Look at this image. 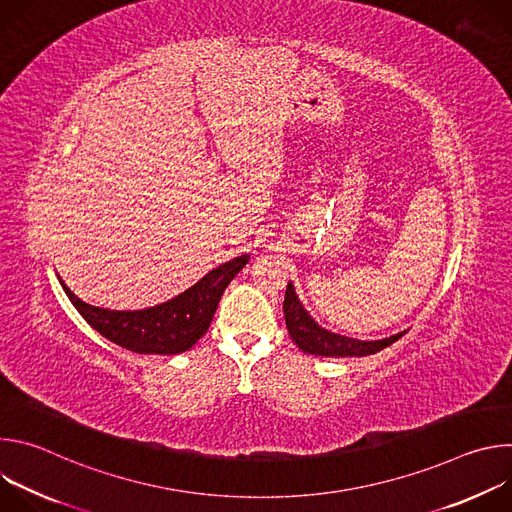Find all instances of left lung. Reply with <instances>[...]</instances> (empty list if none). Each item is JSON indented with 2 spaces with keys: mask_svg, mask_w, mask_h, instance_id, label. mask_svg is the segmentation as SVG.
I'll return each mask as SVG.
<instances>
[{
  "mask_svg": "<svg viewBox=\"0 0 512 512\" xmlns=\"http://www.w3.org/2000/svg\"><path fill=\"white\" fill-rule=\"evenodd\" d=\"M283 316L287 332L298 344V348L306 354L314 356H332V358H344V356H369L375 354L387 346H391L395 340H399L407 330L397 332L387 338L379 340H358L352 336H344L332 330H326L320 326L312 314L306 310V306L300 302L296 287L291 281H287L285 300H283Z\"/></svg>",
  "mask_w": 512,
  "mask_h": 512,
  "instance_id": "8db88e82",
  "label": "left lung"
}]
</instances>
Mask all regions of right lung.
<instances>
[{"mask_svg":"<svg viewBox=\"0 0 512 512\" xmlns=\"http://www.w3.org/2000/svg\"><path fill=\"white\" fill-rule=\"evenodd\" d=\"M239 255L210 269L176 298L143 310H109L83 302L58 277L77 312L101 336L137 354H180L190 350L208 330L221 296L233 277L247 265Z\"/></svg>","mask_w":512,"mask_h":512,"instance_id":"1","label":"right lung"}]
</instances>
